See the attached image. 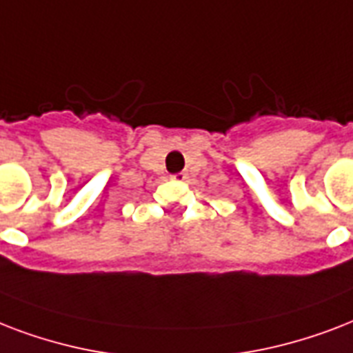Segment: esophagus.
I'll list each match as a JSON object with an SVG mask.
<instances>
[{
	"label": "esophagus",
	"instance_id": "34e87169",
	"mask_svg": "<svg viewBox=\"0 0 353 353\" xmlns=\"http://www.w3.org/2000/svg\"><path fill=\"white\" fill-rule=\"evenodd\" d=\"M171 179L176 180V182H184V180H188V173H184V171H182V173L173 174V176H171Z\"/></svg>",
	"mask_w": 353,
	"mask_h": 353
}]
</instances>
